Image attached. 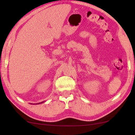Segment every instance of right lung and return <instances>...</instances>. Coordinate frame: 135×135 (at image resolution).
<instances>
[{"label":"right lung","mask_w":135,"mask_h":135,"mask_svg":"<svg viewBox=\"0 0 135 135\" xmlns=\"http://www.w3.org/2000/svg\"><path fill=\"white\" fill-rule=\"evenodd\" d=\"M43 102H41V103H43ZM40 104V103H38V104Z\"/></svg>","instance_id":"obj_1"}]
</instances>
